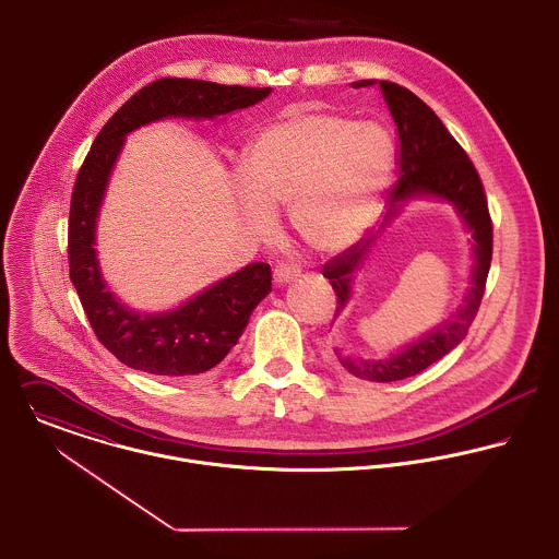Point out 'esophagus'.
<instances>
[{"label":"esophagus","mask_w":559,"mask_h":559,"mask_svg":"<svg viewBox=\"0 0 559 559\" xmlns=\"http://www.w3.org/2000/svg\"><path fill=\"white\" fill-rule=\"evenodd\" d=\"M300 274V265L294 263V261H281L276 267H274V281L278 285L283 283H289L292 278H296Z\"/></svg>","instance_id":"esophagus-1"}]
</instances>
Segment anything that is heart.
Segmentation results:
<instances>
[{
    "mask_svg": "<svg viewBox=\"0 0 559 559\" xmlns=\"http://www.w3.org/2000/svg\"><path fill=\"white\" fill-rule=\"evenodd\" d=\"M392 167L394 145L379 123L292 112L246 150L241 174L250 193L241 209L257 233H267V209L289 206L296 237L316 252H335L372 222Z\"/></svg>",
    "mask_w": 559,
    "mask_h": 559,
    "instance_id": "heart-1",
    "label": "heart"
}]
</instances>
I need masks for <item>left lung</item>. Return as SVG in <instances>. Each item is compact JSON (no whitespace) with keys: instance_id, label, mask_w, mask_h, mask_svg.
Masks as SVG:
<instances>
[{"instance_id":"left-lung-1","label":"left lung","mask_w":559,"mask_h":559,"mask_svg":"<svg viewBox=\"0 0 559 559\" xmlns=\"http://www.w3.org/2000/svg\"><path fill=\"white\" fill-rule=\"evenodd\" d=\"M374 84L381 86L399 132L396 165L401 167V176L388 191V219L396 215V202L407 200L412 195H438L442 200H449L457 206L468 228L473 230L477 261L473 272V287L466 296L464 307L457 311V316H453V320H449L438 331L429 333L427 337L412 344L392 359H342V364L353 374L379 383H390L427 370L431 364L440 361L466 337L486 294V281L492 263V217L488 211V198L477 167L473 165L464 147L455 141V136L447 130L442 119L416 93L396 82L357 80L353 82V88H366ZM370 241L372 237L361 239L324 263L322 274L331 281L333 292L337 296L335 311H340L346 305L353 281L350 274L361 263Z\"/></svg>"}]
</instances>
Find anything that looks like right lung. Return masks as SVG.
<instances>
[{
  "label": "right lung",
  "instance_id": "right-lung-1",
  "mask_svg": "<svg viewBox=\"0 0 559 559\" xmlns=\"http://www.w3.org/2000/svg\"><path fill=\"white\" fill-rule=\"evenodd\" d=\"M272 88L160 78L139 88L99 130L78 169L67 230L69 276L99 344L123 366L156 377H193L215 368L241 337L252 309L270 294L267 263H250L171 313H136L104 285L93 250L97 209L123 136L163 117H215L248 108Z\"/></svg>",
  "mask_w": 559,
  "mask_h": 559
}]
</instances>
